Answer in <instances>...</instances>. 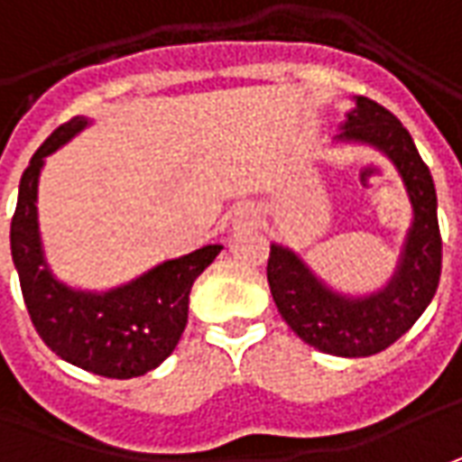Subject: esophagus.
<instances>
[{
    "mask_svg": "<svg viewBox=\"0 0 462 462\" xmlns=\"http://www.w3.org/2000/svg\"><path fill=\"white\" fill-rule=\"evenodd\" d=\"M243 219H253V215H240Z\"/></svg>",
    "mask_w": 462,
    "mask_h": 462,
    "instance_id": "esophagus-1",
    "label": "esophagus"
}]
</instances>
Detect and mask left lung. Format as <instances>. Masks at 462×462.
I'll return each instance as SVG.
<instances>
[{"label":"left lung","mask_w":462,"mask_h":462,"mask_svg":"<svg viewBox=\"0 0 462 462\" xmlns=\"http://www.w3.org/2000/svg\"><path fill=\"white\" fill-rule=\"evenodd\" d=\"M334 146H369L394 166L410 199L412 219L397 265L369 293L338 291L288 245L271 243L268 283L283 321L309 346L334 356H372L412 328L440 283L442 243L438 194L412 136L374 100L354 96Z\"/></svg>","instance_id":"left-lung-1"}]
</instances>
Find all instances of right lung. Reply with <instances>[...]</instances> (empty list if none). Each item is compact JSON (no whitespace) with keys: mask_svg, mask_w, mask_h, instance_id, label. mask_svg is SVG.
Listing matches in <instances>:
<instances>
[{"mask_svg":"<svg viewBox=\"0 0 462 462\" xmlns=\"http://www.w3.org/2000/svg\"><path fill=\"white\" fill-rule=\"evenodd\" d=\"M93 121L75 116L34 152L20 179V197L9 230L24 306L37 334L60 359L108 379H131L156 369L187 326L194 281L219 255L222 245H205L171 257L106 291H88L60 281L45 257L37 191L50 153L83 134Z\"/></svg>","mask_w":462,"mask_h":462,"instance_id":"obj_1","label":"right lung"}]
</instances>
